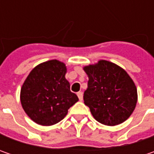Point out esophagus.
<instances>
[{
    "label": "esophagus",
    "instance_id": "34e87169",
    "mask_svg": "<svg viewBox=\"0 0 154 154\" xmlns=\"http://www.w3.org/2000/svg\"><path fill=\"white\" fill-rule=\"evenodd\" d=\"M77 96H78V98L80 99V101H82L83 100V93L81 92H79L77 93Z\"/></svg>",
    "mask_w": 154,
    "mask_h": 154
}]
</instances>
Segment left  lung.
Here are the masks:
<instances>
[{
	"label": "left lung",
	"instance_id": "8db88e82",
	"mask_svg": "<svg viewBox=\"0 0 154 154\" xmlns=\"http://www.w3.org/2000/svg\"><path fill=\"white\" fill-rule=\"evenodd\" d=\"M88 86L84 102L98 122L116 126L125 122L135 109L138 95L127 72L113 62L99 60L85 66Z\"/></svg>",
	"mask_w": 154,
	"mask_h": 154
}]
</instances>
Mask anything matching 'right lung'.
I'll use <instances>...</instances> for the list:
<instances>
[{
	"instance_id": "right-lung-1",
	"label": "right lung",
	"mask_w": 154,
	"mask_h": 154,
	"mask_svg": "<svg viewBox=\"0 0 154 154\" xmlns=\"http://www.w3.org/2000/svg\"><path fill=\"white\" fill-rule=\"evenodd\" d=\"M64 62L50 60L36 66L28 74L20 90L22 108L34 122L54 125L67 116L79 98L70 91Z\"/></svg>"
}]
</instances>
